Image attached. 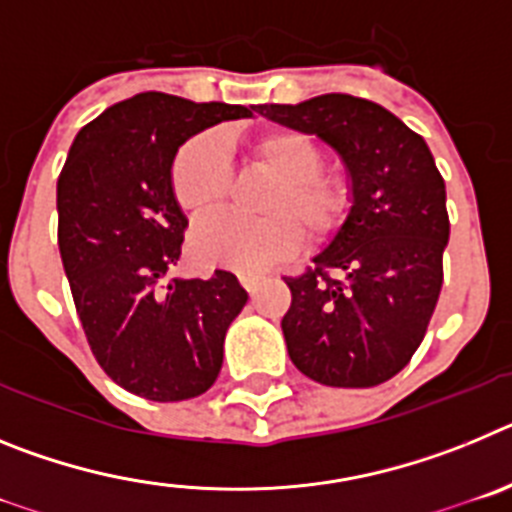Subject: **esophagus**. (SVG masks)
<instances>
[{
  "label": "esophagus",
  "mask_w": 512,
  "mask_h": 512,
  "mask_svg": "<svg viewBox=\"0 0 512 512\" xmlns=\"http://www.w3.org/2000/svg\"><path fill=\"white\" fill-rule=\"evenodd\" d=\"M238 279H241V284L248 289V292H253V289H256V284L261 282L259 274H246V271H243V274H238Z\"/></svg>",
  "instance_id": "1"
}]
</instances>
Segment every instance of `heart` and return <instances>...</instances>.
Returning <instances> with one entry per match:
<instances>
[{
  "label": "heart",
  "instance_id": "b5f03b06",
  "mask_svg": "<svg viewBox=\"0 0 512 512\" xmlns=\"http://www.w3.org/2000/svg\"><path fill=\"white\" fill-rule=\"evenodd\" d=\"M251 161L271 176L259 210L264 217H220L194 230L192 253L205 266L261 271L300 243H323L346 223L354 192L338 171H323L320 148L305 133L271 128L251 140ZM233 169L215 133L189 138L171 164V192L192 220H207L228 205Z\"/></svg>",
  "mask_w": 512,
  "mask_h": 512
}]
</instances>
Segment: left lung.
I'll return each mask as SVG.
<instances>
[{
    "mask_svg": "<svg viewBox=\"0 0 512 512\" xmlns=\"http://www.w3.org/2000/svg\"><path fill=\"white\" fill-rule=\"evenodd\" d=\"M259 115L318 135L341 156L354 205L312 269L284 277L292 364L328 387H374L408 366L443 284L446 184L431 148L382 104L320 94L259 104Z\"/></svg>",
    "mask_w": 512,
    "mask_h": 512,
    "instance_id": "obj_1",
    "label": "left lung"
}]
</instances>
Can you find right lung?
<instances>
[{
	"label": "right lung",
	"instance_id": "right-lung-1",
	"mask_svg": "<svg viewBox=\"0 0 512 512\" xmlns=\"http://www.w3.org/2000/svg\"><path fill=\"white\" fill-rule=\"evenodd\" d=\"M256 107L143 92L76 133L58 176V248L94 359L122 390L153 402L207 392L228 325L248 292L235 274L171 279L187 215L171 164L192 135Z\"/></svg>",
	"mask_w": 512,
	"mask_h": 512
}]
</instances>
